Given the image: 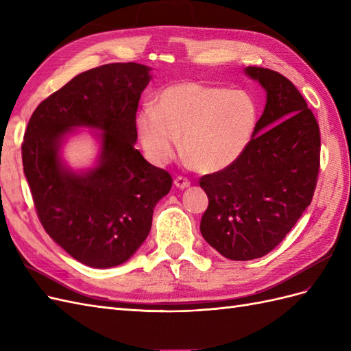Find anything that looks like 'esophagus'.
I'll return each mask as SVG.
<instances>
[{"label":"esophagus","instance_id":"1","mask_svg":"<svg viewBox=\"0 0 351 351\" xmlns=\"http://www.w3.org/2000/svg\"><path fill=\"white\" fill-rule=\"evenodd\" d=\"M174 184H176V187H177V189H182V190H184V189L190 187V180H189V178H186V177L178 176V177L174 180Z\"/></svg>","mask_w":351,"mask_h":351}]
</instances>
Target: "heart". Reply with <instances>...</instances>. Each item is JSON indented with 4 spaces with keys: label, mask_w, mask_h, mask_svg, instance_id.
I'll return each instance as SVG.
<instances>
[{
    "label": "heart",
    "mask_w": 351,
    "mask_h": 351,
    "mask_svg": "<svg viewBox=\"0 0 351 351\" xmlns=\"http://www.w3.org/2000/svg\"><path fill=\"white\" fill-rule=\"evenodd\" d=\"M261 119L259 104L246 90H231L200 82H183L158 95L155 108L136 119L145 154L156 165L182 151L202 173H217L247 151Z\"/></svg>",
    "instance_id": "heart-1"
}]
</instances>
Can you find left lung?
Masks as SVG:
<instances>
[{
	"label": "left lung",
	"instance_id": "left-lung-1",
	"mask_svg": "<svg viewBox=\"0 0 351 351\" xmlns=\"http://www.w3.org/2000/svg\"><path fill=\"white\" fill-rule=\"evenodd\" d=\"M244 73L267 90L256 134L239 161L199 180L209 199L200 232L231 261L262 258L289 234L311 205L321 155L319 125L294 84L269 69Z\"/></svg>",
	"mask_w": 351,
	"mask_h": 351
}]
</instances>
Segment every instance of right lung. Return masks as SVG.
Here are the masks:
<instances>
[{"mask_svg":"<svg viewBox=\"0 0 351 351\" xmlns=\"http://www.w3.org/2000/svg\"><path fill=\"white\" fill-rule=\"evenodd\" d=\"M151 69L114 62L80 73L42 101L22 145L23 169L42 227L70 256L92 268L129 261L173 186L165 169L136 149V112ZM100 130L93 169L73 172L60 146L74 128Z\"/></svg>","mask_w":351,"mask_h":351,"instance_id":"obj_1","label":"right lung"}]
</instances>
